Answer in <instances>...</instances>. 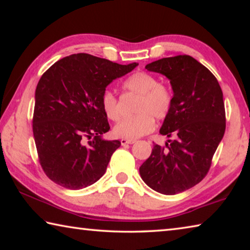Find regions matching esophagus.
<instances>
[{
    "label": "esophagus",
    "instance_id": "obj_1",
    "mask_svg": "<svg viewBox=\"0 0 250 250\" xmlns=\"http://www.w3.org/2000/svg\"><path fill=\"white\" fill-rule=\"evenodd\" d=\"M132 143H134V140H126V139H122L121 140V145L124 146L126 145H132Z\"/></svg>",
    "mask_w": 250,
    "mask_h": 250
}]
</instances>
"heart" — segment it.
Returning a JSON list of instances; mask_svg holds the SVG:
<instances>
[{
	"label": "heart",
	"instance_id": "heart-1",
	"mask_svg": "<svg viewBox=\"0 0 250 250\" xmlns=\"http://www.w3.org/2000/svg\"><path fill=\"white\" fill-rule=\"evenodd\" d=\"M122 88L128 94L137 96L133 105L135 115L125 118L115 126L113 132L117 137L135 140L154 129V119L163 121L170 116L174 104V94L171 87L160 83L156 76L146 71H137L125 80ZM101 107L108 119L112 121L120 119L119 104L111 91H104L101 96Z\"/></svg>",
	"mask_w": 250,
	"mask_h": 250
}]
</instances>
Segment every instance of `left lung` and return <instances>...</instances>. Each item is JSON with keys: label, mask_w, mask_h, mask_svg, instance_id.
<instances>
[{"label": "left lung", "mask_w": 250, "mask_h": 250, "mask_svg": "<svg viewBox=\"0 0 250 250\" xmlns=\"http://www.w3.org/2000/svg\"><path fill=\"white\" fill-rule=\"evenodd\" d=\"M146 68L170 79L174 104L160 130L171 139L166 146L154 145L139 171L152 189L174 195L200 183L209 171L226 128L223 91L216 77L188 55L159 59Z\"/></svg>", "instance_id": "1"}]
</instances>
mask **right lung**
<instances>
[{
	"label": "right lung",
	"mask_w": 250,
	"mask_h": 250,
	"mask_svg": "<svg viewBox=\"0 0 250 250\" xmlns=\"http://www.w3.org/2000/svg\"><path fill=\"white\" fill-rule=\"evenodd\" d=\"M137 66L79 53L59 59L43 74L35 91L33 133L48 179L80 189L104 174L121 142L101 139L110 130L101 96L112 80Z\"/></svg>",
	"instance_id": "right-lung-1"
}]
</instances>
